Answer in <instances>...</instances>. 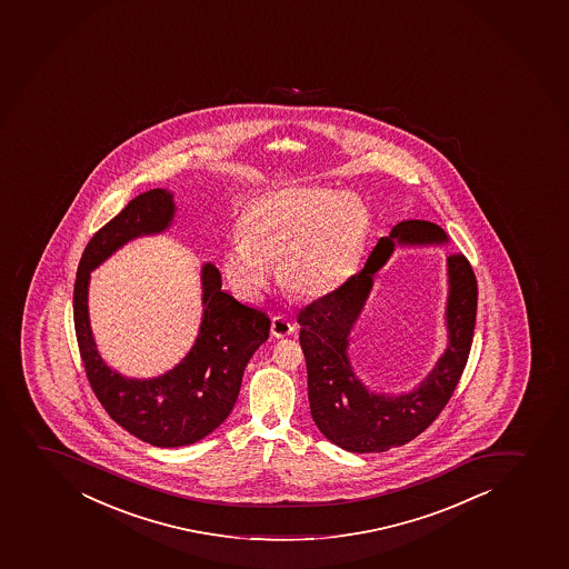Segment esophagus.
Returning a JSON list of instances; mask_svg holds the SVG:
<instances>
[{
    "mask_svg": "<svg viewBox=\"0 0 569 569\" xmlns=\"http://www.w3.org/2000/svg\"><path fill=\"white\" fill-rule=\"evenodd\" d=\"M270 330H272L274 338H288V336L293 335L295 325L289 319H286V317H274L272 325H270Z\"/></svg>",
    "mask_w": 569,
    "mask_h": 569,
    "instance_id": "34e87169",
    "label": "esophagus"
}]
</instances>
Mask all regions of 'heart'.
<instances>
[{"instance_id":"heart-1","label":"heart","mask_w":569,"mask_h":569,"mask_svg":"<svg viewBox=\"0 0 569 569\" xmlns=\"http://www.w3.org/2000/svg\"><path fill=\"white\" fill-rule=\"evenodd\" d=\"M369 214L355 193L289 187L263 193L240 217L223 253L228 280L247 297L263 293L278 261L283 288L317 299L343 286L363 256Z\"/></svg>"}]
</instances>
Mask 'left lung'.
Returning <instances> with one entry per match:
<instances>
[{"instance_id": "1", "label": "left lung", "mask_w": 569, "mask_h": 569, "mask_svg": "<svg viewBox=\"0 0 569 569\" xmlns=\"http://www.w3.org/2000/svg\"><path fill=\"white\" fill-rule=\"evenodd\" d=\"M445 229L426 220H405L382 237L358 274L299 311L300 347L308 368L311 418L330 442L355 453L403 446L435 422L463 376L475 338L478 281L463 253L448 258L450 297L446 308L448 349L415 392L381 396L369 392L347 357L349 335L373 276L399 244L445 242Z\"/></svg>"}]
</instances>
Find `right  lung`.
<instances>
[{
	"label": "right lung",
	"instance_id": "1",
	"mask_svg": "<svg viewBox=\"0 0 569 569\" xmlns=\"http://www.w3.org/2000/svg\"><path fill=\"white\" fill-rule=\"evenodd\" d=\"M176 212L173 196L154 188L130 201L91 237L74 281V330L86 376L113 422L143 442L176 448L198 442L228 418L240 381L258 347L269 338L264 311L240 305L222 291L217 267L201 269L203 319L200 335L182 362L157 379H127L108 368L94 347L88 316L89 272L124 242L160 233Z\"/></svg>",
	"mask_w": 569,
	"mask_h": 569
}]
</instances>
